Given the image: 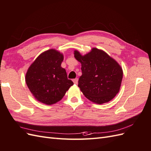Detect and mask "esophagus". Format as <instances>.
<instances>
[{"label": "esophagus", "instance_id": "1", "mask_svg": "<svg viewBox=\"0 0 151 151\" xmlns=\"http://www.w3.org/2000/svg\"><path fill=\"white\" fill-rule=\"evenodd\" d=\"M73 82H74V83L75 84H77V83H78V79L76 78L74 79H73Z\"/></svg>", "mask_w": 151, "mask_h": 151}]
</instances>
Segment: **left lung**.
Returning a JSON list of instances; mask_svg holds the SVG:
<instances>
[{
    "mask_svg": "<svg viewBox=\"0 0 151 151\" xmlns=\"http://www.w3.org/2000/svg\"><path fill=\"white\" fill-rule=\"evenodd\" d=\"M74 54L81 63L82 76L78 87L85 97L98 104L115 98L119 92L123 78L122 68L115 59L96 48L84 55L77 50Z\"/></svg>",
    "mask_w": 151,
    "mask_h": 151,
    "instance_id": "left-lung-1",
    "label": "left lung"
}]
</instances>
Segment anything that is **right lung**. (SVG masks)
Instances as JSON below:
<instances>
[{
  "label": "right lung",
  "mask_w": 151,
  "mask_h": 151,
  "mask_svg": "<svg viewBox=\"0 0 151 151\" xmlns=\"http://www.w3.org/2000/svg\"><path fill=\"white\" fill-rule=\"evenodd\" d=\"M63 60L62 53L50 49L41 53L28 68L26 83L38 101L47 105L56 103L74 84L61 67Z\"/></svg>",
  "instance_id": "right-lung-1"
}]
</instances>
